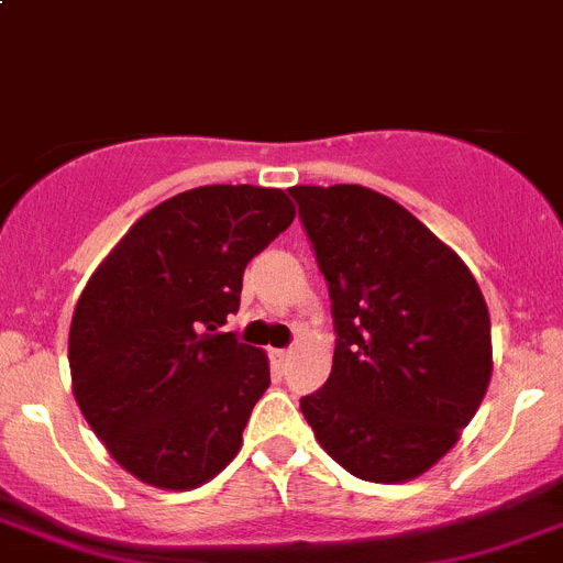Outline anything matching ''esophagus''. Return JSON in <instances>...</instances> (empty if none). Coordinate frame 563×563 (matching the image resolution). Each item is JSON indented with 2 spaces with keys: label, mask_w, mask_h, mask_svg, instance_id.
I'll list each match as a JSON object with an SVG mask.
<instances>
[{
  "label": "esophagus",
  "mask_w": 563,
  "mask_h": 563,
  "mask_svg": "<svg viewBox=\"0 0 563 563\" xmlns=\"http://www.w3.org/2000/svg\"><path fill=\"white\" fill-rule=\"evenodd\" d=\"M288 358H291L288 351H272V367H275L277 373H283V369L288 367Z\"/></svg>",
  "instance_id": "34e87169"
}]
</instances>
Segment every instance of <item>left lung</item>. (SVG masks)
Instances as JSON below:
<instances>
[{"label":"left lung","mask_w":563,"mask_h":563,"mask_svg":"<svg viewBox=\"0 0 563 563\" xmlns=\"http://www.w3.org/2000/svg\"><path fill=\"white\" fill-rule=\"evenodd\" d=\"M288 194L336 331L331 376L302 398V415L353 477L407 483L457 443L485 398L494 364L483 291L398 201L362 185Z\"/></svg>","instance_id":"left-lung-1"}]
</instances>
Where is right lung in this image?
<instances>
[{
    "instance_id": "right-lung-1",
    "label": "right lung",
    "mask_w": 563,
    "mask_h": 563,
    "mask_svg": "<svg viewBox=\"0 0 563 563\" xmlns=\"http://www.w3.org/2000/svg\"><path fill=\"white\" fill-rule=\"evenodd\" d=\"M291 221L283 190L194 187L145 212L89 277L69 328L73 393L136 479L190 490L238 454L269 358L221 325L246 263Z\"/></svg>"
}]
</instances>
